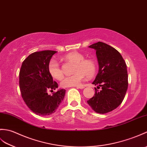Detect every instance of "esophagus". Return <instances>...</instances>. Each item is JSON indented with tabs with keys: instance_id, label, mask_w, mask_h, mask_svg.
Instances as JSON below:
<instances>
[{
	"instance_id": "esophagus-1",
	"label": "esophagus",
	"mask_w": 147,
	"mask_h": 147,
	"mask_svg": "<svg viewBox=\"0 0 147 147\" xmlns=\"http://www.w3.org/2000/svg\"><path fill=\"white\" fill-rule=\"evenodd\" d=\"M77 88H79V89H83L84 88V86H76Z\"/></svg>"
}]
</instances>
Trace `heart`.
Segmentation results:
<instances>
[{
	"mask_svg": "<svg viewBox=\"0 0 147 147\" xmlns=\"http://www.w3.org/2000/svg\"><path fill=\"white\" fill-rule=\"evenodd\" d=\"M63 60L74 63L73 72L71 76L63 78L61 82L63 87H72L79 86L86 76L91 78L96 72L97 64L95 61L91 59H84V56L80 53L74 51L67 53L63 56ZM48 72L53 78L61 80L63 76L59 64L57 61L52 59L48 64Z\"/></svg>",
	"mask_w": 147,
	"mask_h": 147,
	"instance_id": "heart-1",
	"label": "heart"
}]
</instances>
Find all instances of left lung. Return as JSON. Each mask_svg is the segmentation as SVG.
Segmentation results:
<instances>
[{
	"label": "left lung",
	"instance_id": "8db88e82",
	"mask_svg": "<svg viewBox=\"0 0 147 147\" xmlns=\"http://www.w3.org/2000/svg\"><path fill=\"white\" fill-rule=\"evenodd\" d=\"M96 50L99 71L93 83L95 88L93 97L88 104L98 113L105 114L114 110L121 103L128 89V73L123 58L114 47L98 42L88 46Z\"/></svg>",
	"mask_w": 147,
	"mask_h": 147
}]
</instances>
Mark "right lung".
Listing matches in <instances>:
<instances>
[{
    "mask_svg": "<svg viewBox=\"0 0 147 147\" xmlns=\"http://www.w3.org/2000/svg\"><path fill=\"white\" fill-rule=\"evenodd\" d=\"M57 51L33 53L23 61L19 72V86L25 103L37 115L54 113L63 101L66 90L60 89L53 95L47 91L56 90L58 84L48 72V64Z\"/></svg>",
    "mask_w": 147,
    "mask_h": 147,
    "instance_id": "1",
    "label": "right lung"
}]
</instances>
